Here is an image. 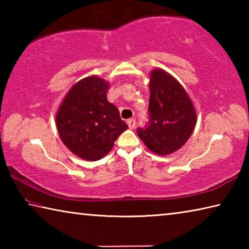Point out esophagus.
<instances>
[{"mask_svg": "<svg viewBox=\"0 0 249 249\" xmlns=\"http://www.w3.org/2000/svg\"><path fill=\"white\" fill-rule=\"evenodd\" d=\"M127 125L130 129H133L135 126H136V120L135 119H129L127 120Z\"/></svg>", "mask_w": 249, "mask_h": 249, "instance_id": "obj_1", "label": "esophagus"}]
</instances>
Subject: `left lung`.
Instances as JSON below:
<instances>
[{"mask_svg":"<svg viewBox=\"0 0 249 249\" xmlns=\"http://www.w3.org/2000/svg\"><path fill=\"white\" fill-rule=\"evenodd\" d=\"M149 90L148 121L137 134L151 151L166 156L180 149L191 136L196 109L185 90L166 71L151 72Z\"/></svg>","mask_w":249,"mask_h":249,"instance_id":"1","label":"left lung"}]
</instances>
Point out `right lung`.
Listing matches in <instances>:
<instances>
[{
    "mask_svg": "<svg viewBox=\"0 0 249 249\" xmlns=\"http://www.w3.org/2000/svg\"><path fill=\"white\" fill-rule=\"evenodd\" d=\"M108 83L89 77L71 88L56 116L61 141L86 160H99L109 153L114 142L128 128L115 105L107 98Z\"/></svg>",
    "mask_w": 249,
    "mask_h": 249,
    "instance_id": "add662e5",
    "label": "right lung"
}]
</instances>
